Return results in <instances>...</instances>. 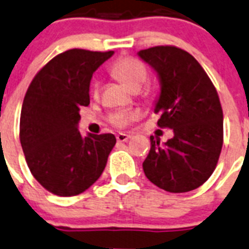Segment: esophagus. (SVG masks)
Segmentation results:
<instances>
[{"label": "esophagus", "mask_w": 249, "mask_h": 249, "mask_svg": "<svg viewBox=\"0 0 249 249\" xmlns=\"http://www.w3.org/2000/svg\"><path fill=\"white\" fill-rule=\"evenodd\" d=\"M116 139L118 142H126L131 139V135H128V133H118L116 136Z\"/></svg>", "instance_id": "esophagus-1"}]
</instances>
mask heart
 Masks as SVG:
<instances>
[{
    "label": "heart",
    "instance_id": "obj_1",
    "mask_svg": "<svg viewBox=\"0 0 249 249\" xmlns=\"http://www.w3.org/2000/svg\"><path fill=\"white\" fill-rule=\"evenodd\" d=\"M110 71H112L114 78L122 82L131 90H139V89H141L142 86L147 80L148 76L147 68L141 61L135 58H131V56L118 59L112 65ZM99 89H101V84H99L98 80H94L92 84V93L94 97L99 94ZM142 94L145 95L146 98H148L152 94V89L150 87H146L142 90ZM136 117H137V113L132 112V110H117V112L109 114L108 122L112 126L122 128L126 124H128L131 121L135 120Z\"/></svg>",
    "mask_w": 249,
    "mask_h": 249
}]
</instances>
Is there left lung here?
Listing matches in <instances>:
<instances>
[{"mask_svg":"<svg viewBox=\"0 0 249 249\" xmlns=\"http://www.w3.org/2000/svg\"><path fill=\"white\" fill-rule=\"evenodd\" d=\"M139 55L160 78L157 126L174 131L163 145L150 137V152L142 163L145 175L170 193L194 190L213 174L222 151L223 109L215 87L196 59L182 49L154 46Z\"/></svg>","mask_w":249,"mask_h":249,"instance_id":"obj_1","label":"left lung"}]
</instances>
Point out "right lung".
I'll return each mask as SVG.
<instances>
[{"label":"right lung","instance_id":"1","mask_svg":"<svg viewBox=\"0 0 249 249\" xmlns=\"http://www.w3.org/2000/svg\"><path fill=\"white\" fill-rule=\"evenodd\" d=\"M113 52L70 49L34 76L20 117V142L40 185L58 196H74L94 184L116 145L112 133L83 137L79 110L89 104V84Z\"/></svg>","mask_w":249,"mask_h":249}]
</instances>
